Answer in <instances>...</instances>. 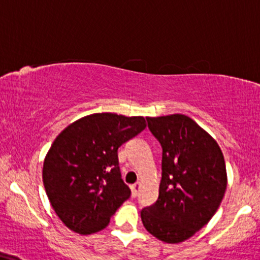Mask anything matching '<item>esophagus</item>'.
<instances>
[{
    "label": "esophagus",
    "mask_w": 260,
    "mask_h": 260,
    "mask_svg": "<svg viewBox=\"0 0 260 260\" xmlns=\"http://www.w3.org/2000/svg\"><path fill=\"white\" fill-rule=\"evenodd\" d=\"M131 189H132V196H133V198H136V196L138 195L139 189H140V183H139V181H137L136 184H133V185L131 186Z\"/></svg>",
    "instance_id": "1"
}]
</instances>
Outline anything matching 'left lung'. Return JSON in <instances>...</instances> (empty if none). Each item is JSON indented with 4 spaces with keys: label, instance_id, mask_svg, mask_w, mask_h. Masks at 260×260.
Listing matches in <instances>:
<instances>
[{
    "label": "left lung",
    "instance_id": "1",
    "mask_svg": "<svg viewBox=\"0 0 260 260\" xmlns=\"http://www.w3.org/2000/svg\"><path fill=\"white\" fill-rule=\"evenodd\" d=\"M162 146L158 199L140 212L143 225L156 239L179 243L211 220L226 189L228 177L218 143L181 114L146 117Z\"/></svg>",
    "mask_w": 260,
    "mask_h": 260
}]
</instances>
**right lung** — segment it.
Returning <instances> with one entry per match:
<instances>
[{
    "label": "right lung",
    "instance_id": "right-lung-1",
    "mask_svg": "<svg viewBox=\"0 0 260 260\" xmlns=\"http://www.w3.org/2000/svg\"><path fill=\"white\" fill-rule=\"evenodd\" d=\"M146 127L143 116L102 112L61 131L43 162L42 179L53 209L69 229L90 235L108 226L131 196L117 149Z\"/></svg>",
    "mask_w": 260,
    "mask_h": 260
}]
</instances>
